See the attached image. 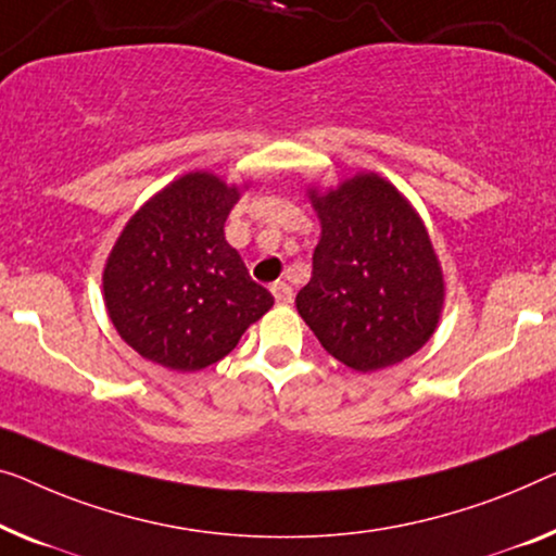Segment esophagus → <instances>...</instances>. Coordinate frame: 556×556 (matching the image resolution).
Wrapping results in <instances>:
<instances>
[{
  "label": "esophagus",
  "mask_w": 556,
  "mask_h": 556,
  "mask_svg": "<svg viewBox=\"0 0 556 556\" xmlns=\"http://www.w3.org/2000/svg\"><path fill=\"white\" fill-rule=\"evenodd\" d=\"M271 294H275L277 304H292L294 300V289L289 287L287 281H275V285H271Z\"/></svg>",
  "instance_id": "obj_1"
}]
</instances>
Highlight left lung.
Here are the masks:
<instances>
[{"label":"left lung","instance_id":"8db88e82","mask_svg":"<svg viewBox=\"0 0 556 556\" xmlns=\"http://www.w3.org/2000/svg\"><path fill=\"white\" fill-rule=\"evenodd\" d=\"M312 204L321 239L296 309L346 367L377 371L412 357L434 334L442 269L407 199L377 174H359Z\"/></svg>","mask_w":556,"mask_h":556}]
</instances>
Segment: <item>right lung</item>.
Segmentation results:
<instances>
[{
  "label": "right lung",
  "instance_id": "add662e5",
  "mask_svg": "<svg viewBox=\"0 0 556 556\" xmlns=\"http://www.w3.org/2000/svg\"><path fill=\"white\" fill-rule=\"evenodd\" d=\"M237 187L194 172L149 199L106 260L104 302L144 359L197 371L235 350L275 304L225 239Z\"/></svg>",
  "mask_w": 556,
  "mask_h": 556
}]
</instances>
